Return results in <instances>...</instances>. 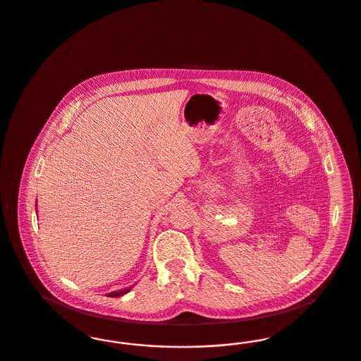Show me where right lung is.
<instances>
[{
  "mask_svg": "<svg viewBox=\"0 0 361 361\" xmlns=\"http://www.w3.org/2000/svg\"><path fill=\"white\" fill-rule=\"evenodd\" d=\"M131 288H133V287H130V288H126V290H121V291L111 292V293H108V296H109V298H118V296H121V295H124V293L130 292Z\"/></svg>",
  "mask_w": 361,
  "mask_h": 361,
  "instance_id": "add662e5",
  "label": "right lung"
}]
</instances>
